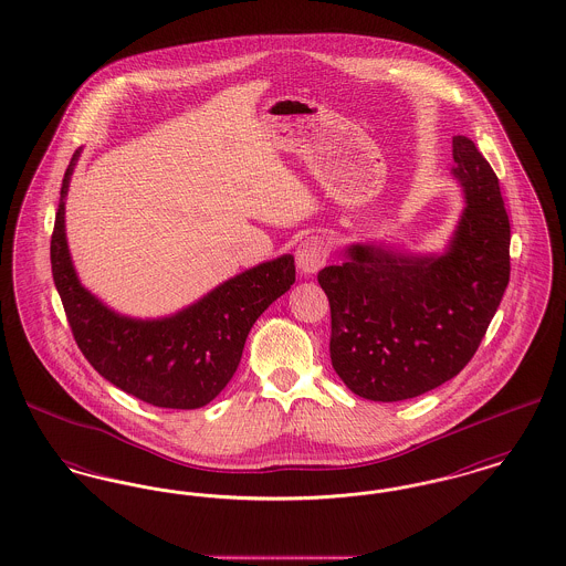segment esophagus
I'll return each instance as SVG.
<instances>
[{"label": "esophagus", "instance_id": "1", "mask_svg": "<svg viewBox=\"0 0 566 566\" xmlns=\"http://www.w3.org/2000/svg\"><path fill=\"white\" fill-rule=\"evenodd\" d=\"M326 259H328V243L318 235L303 240L296 248V270L301 271L303 275H314L316 271L323 270Z\"/></svg>", "mask_w": 566, "mask_h": 566}]
</instances>
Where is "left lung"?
<instances>
[{"label":"left lung","mask_w":566,"mask_h":566,"mask_svg":"<svg viewBox=\"0 0 566 566\" xmlns=\"http://www.w3.org/2000/svg\"><path fill=\"white\" fill-rule=\"evenodd\" d=\"M464 210L439 254L352 243L318 282L331 305V363L369 401L420 397L458 376L510 284V216L473 139H452Z\"/></svg>","instance_id":"obj_1"}]
</instances>
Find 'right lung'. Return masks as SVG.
I'll use <instances>...</instances> for the list:
<instances>
[{"instance_id":"right-lung-1","label":"right lung","mask_w":566,"mask_h":566,"mask_svg":"<svg viewBox=\"0 0 566 566\" xmlns=\"http://www.w3.org/2000/svg\"><path fill=\"white\" fill-rule=\"evenodd\" d=\"M78 157L81 150L65 169L51 240L54 286L78 348L99 376L144 403L167 409L210 403L235 374L252 324L293 286V254L229 277L171 316H123L82 286L72 263L65 197Z\"/></svg>"}]
</instances>
